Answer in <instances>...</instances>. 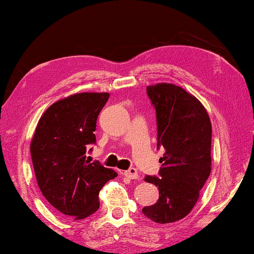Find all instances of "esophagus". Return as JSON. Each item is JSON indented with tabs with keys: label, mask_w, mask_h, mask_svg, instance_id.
Here are the masks:
<instances>
[{
	"label": "esophagus",
	"mask_w": 254,
	"mask_h": 254,
	"mask_svg": "<svg viewBox=\"0 0 254 254\" xmlns=\"http://www.w3.org/2000/svg\"><path fill=\"white\" fill-rule=\"evenodd\" d=\"M124 175L128 177V178L130 179H137L138 178V175H137V170L134 169V168H130L126 170V171L124 172Z\"/></svg>",
	"instance_id": "esophagus-1"
}]
</instances>
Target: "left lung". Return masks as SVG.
<instances>
[{
	"instance_id": "left-lung-1",
	"label": "left lung",
	"mask_w": 254,
	"mask_h": 254,
	"mask_svg": "<svg viewBox=\"0 0 254 254\" xmlns=\"http://www.w3.org/2000/svg\"><path fill=\"white\" fill-rule=\"evenodd\" d=\"M147 95L156 111L157 149L165 152L158 177H144L159 197L142 213L156 223H172L192 210L210 175L211 124L202 104L180 86L150 85Z\"/></svg>"
}]
</instances>
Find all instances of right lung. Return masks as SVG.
Instances as JSON below:
<instances>
[{"label":"right lung","instance_id":"1","mask_svg":"<svg viewBox=\"0 0 254 254\" xmlns=\"http://www.w3.org/2000/svg\"><path fill=\"white\" fill-rule=\"evenodd\" d=\"M109 97L107 92H83L52 104L31 142L41 193L58 211L75 220L98 210L100 189L117 177L113 170L86 159L89 147L96 144L97 118Z\"/></svg>","mask_w":254,"mask_h":254}]
</instances>
